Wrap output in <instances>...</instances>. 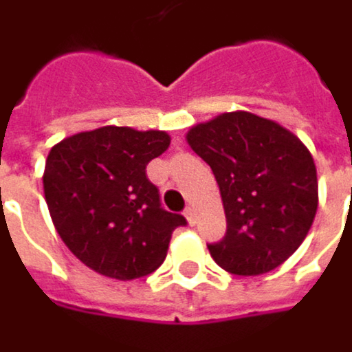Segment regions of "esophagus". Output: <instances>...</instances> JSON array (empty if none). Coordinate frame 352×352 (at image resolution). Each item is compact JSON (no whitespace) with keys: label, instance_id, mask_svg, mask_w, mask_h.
I'll use <instances>...</instances> for the list:
<instances>
[{"label":"esophagus","instance_id":"34e87169","mask_svg":"<svg viewBox=\"0 0 352 352\" xmlns=\"http://www.w3.org/2000/svg\"><path fill=\"white\" fill-rule=\"evenodd\" d=\"M184 217H186V221H188L190 225H194V223H196V210H194V208H186V210H184Z\"/></svg>","mask_w":352,"mask_h":352}]
</instances>
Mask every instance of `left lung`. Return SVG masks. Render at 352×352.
<instances>
[{"mask_svg":"<svg viewBox=\"0 0 352 352\" xmlns=\"http://www.w3.org/2000/svg\"><path fill=\"white\" fill-rule=\"evenodd\" d=\"M186 142L213 171L227 234L211 257L232 274L270 272L296 252L318 208L316 166L301 139L245 110L188 129Z\"/></svg>","mask_w":352,"mask_h":352,"instance_id":"obj_1","label":"left lung"}]
</instances>
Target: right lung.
<instances>
[{
    "label": "right lung",
    "instance_id": "add662e5",
    "mask_svg": "<svg viewBox=\"0 0 352 352\" xmlns=\"http://www.w3.org/2000/svg\"><path fill=\"white\" fill-rule=\"evenodd\" d=\"M166 131L104 125L49 151L43 192L66 248L102 276L141 278L168 255L183 215L160 208L146 166L169 148Z\"/></svg>",
    "mask_w": 352,
    "mask_h": 352
}]
</instances>
